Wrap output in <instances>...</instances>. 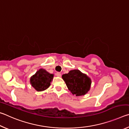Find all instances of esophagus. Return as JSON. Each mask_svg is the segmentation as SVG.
Returning a JSON list of instances; mask_svg holds the SVG:
<instances>
[{
    "label": "esophagus",
    "instance_id": "34e87169",
    "mask_svg": "<svg viewBox=\"0 0 129 129\" xmlns=\"http://www.w3.org/2000/svg\"><path fill=\"white\" fill-rule=\"evenodd\" d=\"M56 75L57 76H58V77H61V73L60 72H57L56 73Z\"/></svg>",
    "mask_w": 129,
    "mask_h": 129
}]
</instances>
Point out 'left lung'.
<instances>
[{
  "instance_id": "left-lung-1",
  "label": "left lung",
  "mask_w": 129,
  "mask_h": 129,
  "mask_svg": "<svg viewBox=\"0 0 129 129\" xmlns=\"http://www.w3.org/2000/svg\"><path fill=\"white\" fill-rule=\"evenodd\" d=\"M69 90L73 94L80 96L85 94L89 90L91 80L79 70H72L62 76Z\"/></svg>"
}]
</instances>
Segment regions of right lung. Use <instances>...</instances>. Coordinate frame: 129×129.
Returning a JSON list of instances; mask_svg holds the SVG:
<instances>
[{
  "instance_id": "obj_1",
  "label": "right lung",
  "mask_w": 129,
  "mask_h": 129,
  "mask_svg": "<svg viewBox=\"0 0 129 129\" xmlns=\"http://www.w3.org/2000/svg\"><path fill=\"white\" fill-rule=\"evenodd\" d=\"M53 77V75L40 69L30 77V82L37 91H43L49 88Z\"/></svg>"
}]
</instances>
